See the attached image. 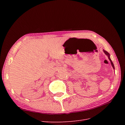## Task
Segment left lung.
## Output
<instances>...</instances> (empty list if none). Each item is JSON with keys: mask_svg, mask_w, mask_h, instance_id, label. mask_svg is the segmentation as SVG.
I'll return each mask as SVG.
<instances>
[{"mask_svg": "<svg viewBox=\"0 0 125 125\" xmlns=\"http://www.w3.org/2000/svg\"><path fill=\"white\" fill-rule=\"evenodd\" d=\"M103 52H104L105 53V54L107 57H108V59H109V60L110 61V63H111V66H113V68H114V69H115V66H114V64H113V62H112V61H111V59H110V54L108 53V52H107V51H106L105 50H103Z\"/></svg>", "mask_w": 125, "mask_h": 125, "instance_id": "8db88e82", "label": "left lung"}]
</instances>
